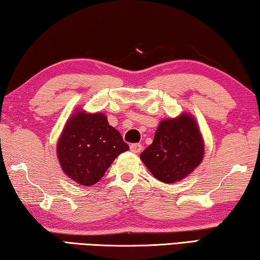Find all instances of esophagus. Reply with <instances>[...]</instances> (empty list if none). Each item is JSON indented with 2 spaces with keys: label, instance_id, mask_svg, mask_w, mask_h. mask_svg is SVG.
<instances>
[{
  "label": "esophagus",
  "instance_id": "obj_1",
  "mask_svg": "<svg viewBox=\"0 0 260 260\" xmlns=\"http://www.w3.org/2000/svg\"><path fill=\"white\" fill-rule=\"evenodd\" d=\"M130 151L133 153H139L142 151V145H140V144H131Z\"/></svg>",
  "mask_w": 260,
  "mask_h": 260
}]
</instances>
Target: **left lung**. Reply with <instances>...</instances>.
<instances>
[{"label": "left lung", "mask_w": 260, "mask_h": 260, "mask_svg": "<svg viewBox=\"0 0 260 260\" xmlns=\"http://www.w3.org/2000/svg\"><path fill=\"white\" fill-rule=\"evenodd\" d=\"M204 154L205 143L198 123L184 112L159 123L153 143L140 154V160L159 181L176 183L202 164Z\"/></svg>", "instance_id": "8db88e82"}]
</instances>
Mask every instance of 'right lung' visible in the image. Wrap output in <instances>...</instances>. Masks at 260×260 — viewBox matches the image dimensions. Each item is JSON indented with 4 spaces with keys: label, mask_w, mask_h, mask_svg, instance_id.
I'll return each instance as SVG.
<instances>
[{
    "label": "right lung",
    "mask_w": 260,
    "mask_h": 260,
    "mask_svg": "<svg viewBox=\"0 0 260 260\" xmlns=\"http://www.w3.org/2000/svg\"><path fill=\"white\" fill-rule=\"evenodd\" d=\"M127 150L104 113H87L80 107L67 120L56 144L63 173L84 186L99 182L113 161Z\"/></svg>",
    "instance_id": "add662e5"
}]
</instances>
